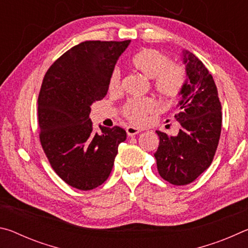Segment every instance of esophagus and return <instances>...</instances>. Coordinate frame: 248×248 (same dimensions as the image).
Wrapping results in <instances>:
<instances>
[{
    "label": "esophagus",
    "instance_id": "obj_1",
    "mask_svg": "<svg viewBox=\"0 0 248 248\" xmlns=\"http://www.w3.org/2000/svg\"><path fill=\"white\" fill-rule=\"evenodd\" d=\"M125 131H127L128 136L132 137V136H136V134L141 132V130L136 128V127H132V125H129V127H127V129H125Z\"/></svg>",
    "mask_w": 248,
    "mask_h": 248
}]
</instances>
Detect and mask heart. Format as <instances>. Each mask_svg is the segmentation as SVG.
Returning a JSON list of instances; mask_svg holds the SVG:
<instances>
[{
  "instance_id": "b5f03b06",
  "label": "heart",
  "mask_w": 248,
  "mask_h": 248,
  "mask_svg": "<svg viewBox=\"0 0 248 248\" xmlns=\"http://www.w3.org/2000/svg\"><path fill=\"white\" fill-rule=\"evenodd\" d=\"M131 64L145 78L153 79L155 91L166 98H174L182 92L186 82V74L179 65L170 64L165 54L154 49H144L132 58ZM121 73L115 69L109 81V89L116 91L120 86ZM156 109V103L151 98L131 99L124 105V114L131 123L141 124L146 116Z\"/></svg>"
}]
</instances>
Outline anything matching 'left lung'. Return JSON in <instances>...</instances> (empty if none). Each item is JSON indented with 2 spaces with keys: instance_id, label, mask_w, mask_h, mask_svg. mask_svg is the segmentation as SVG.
<instances>
[{
  "instance_id": "8db88e82",
  "label": "left lung",
  "mask_w": 248,
  "mask_h": 248,
  "mask_svg": "<svg viewBox=\"0 0 248 248\" xmlns=\"http://www.w3.org/2000/svg\"><path fill=\"white\" fill-rule=\"evenodd\" d=\"M186 82L179 96L175 120L176 136L156 131L159 145L154 156L159 176L177 186L194 182L211 164L219 144L221 104L216 83L195 54L182 50Z\"/></svg>"
}]
</instances>
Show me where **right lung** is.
Wrapping results in <instances>:
<instances>
[{
	"label": "right lung",
	"instance_id": "obj_1",
	"mask_svg": "<svg viewBox=\"0 0 248 248\" xmlns=\"http://www.w3.org/2000/svg\"><path fill=\"white\" fill-rule=\"evenodd\" d=\"M124 41H84L50 66L38 97L40 142L62 180L79 190L98 187L111 173L118 146L127 139L120 127L93 131L91 106L107 95Z\"/></svg>",
	"mask_w": 248,
	"mask_h": 248
}]
</instances>
